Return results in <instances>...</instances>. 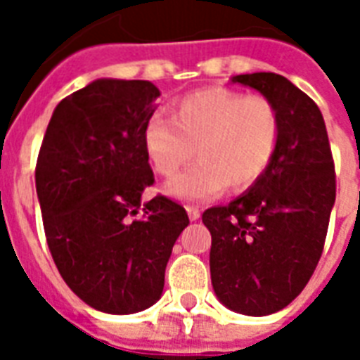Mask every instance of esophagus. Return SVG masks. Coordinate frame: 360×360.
I'll return each instance as SVG.
<instances>
[{
    "label": "esophagus",
    "instance_id": "34e87169",
    "mask_svg": "<svg viewBox=\"0 0 360 360\" xmlns=\"http://www.w3.org/2000/svg\"><path fill=\"white\" fill-rule=\"evenodd\" d=\"M186 213H188V219H191L192 222H196V220L200 219V209L191 207V205H188V207H186Z\"/></svg>",
    "mask_w": 360,
    "mask_h": 360
}]
</instances>
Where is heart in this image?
I'll list each match as a JSON object with an SVG mask.
<instances>
[{"mask_svg":"<svg viewBox=\"0 0 360 360\" xmlns=\"http://www.w3.org/2000/svg\"><path fill=\"white\" fill-rule=\"evenodd\" d=\"M280 140V114L269 98L211 87L191 93L174 106L172 120L153 115L143 127V149L157 174L169 177L196 149L198 160L164 185L183 202H209L228 188L256 183Z\"/></svg>","mask_w":360,"mask_h":360,"instance_id":"obj_1","label":"heart"}]
</instances>
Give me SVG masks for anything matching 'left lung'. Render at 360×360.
<instances>
[{
    "label": "left lung",
    "mask_w": 360,
    "mask_h": 360,
    "mask_svg": "<svg viewBox=\"0 0 360 360\" xmlns=\"http://www.w3.org/2000/svg\"><path fill=\"white\" fill-rule=\"evenodd\" d=\"M276 106L280 140L265 174L228 205L203 213L211 282L226 308L269 316L295 299L323 252L335 205V162L318 104L274 72L231 78Z\"/></svg>",
    "instance_id": "obj_1"
}]
</instances>
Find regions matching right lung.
<instances>
[{
	"instance_id": "1",
	"label": "right lung",
	"mask_w": 360,
	"mask_h": 360,
	"mask_svg": "<svg viewBox=\"0 0 360 360\" xmlns=\"http://www.w3.org/2000/svg\"><path fill=\"white\" fill-rule=\"evenodd\" d=\"M160 91L147 80L98 78L56 106L37 158L48 248L70 290L95 310L136 314L164 290L186 211L153 185L143 127ZM142 209L141 219L134 217Z\"/></svg>"
}]
</instances>
